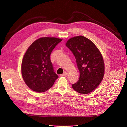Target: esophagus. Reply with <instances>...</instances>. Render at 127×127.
<instances>
[{
    "instance_id": "1",
    "label": "esophagus",
    "mask_w": 127,
    "mask_h": 127,
    "mask_svg": "<svg viewBox=\"0 0 127 127\" xmlns=\"http://www.w3.org/2000/svg\"><path fill=\"white\" fill-rule=\"evenodd\" d=\"M67 72H64V74H61V75H60V76H66L67 75Z\"/></svg>"
}]
</instances>
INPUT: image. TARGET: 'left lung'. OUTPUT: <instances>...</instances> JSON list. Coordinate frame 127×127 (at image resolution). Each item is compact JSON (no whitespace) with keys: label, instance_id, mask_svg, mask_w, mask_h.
Segmentation results:
<instances>
[{"label":"left lung","instance_id":"obj_1","mask_svg":"<svg viewBox=\"0 0 127 127\" xmlns=\"http://www.w3.org/2000/svg\"><path fill=\"white\" fill-rule=\"evenodd\" d=\"M66 46L73 53L79 71V79L72 84L80 94H88L101 83L104 75V64L100 51L86 37L78 36L69 40Z\"/></svg>","mask_w":127,"mask_h":127}]
</instances>
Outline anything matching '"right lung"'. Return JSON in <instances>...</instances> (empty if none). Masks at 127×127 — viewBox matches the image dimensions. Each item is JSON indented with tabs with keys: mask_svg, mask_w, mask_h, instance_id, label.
<instances>
[{
	"mask_svg": "<svg viewBox=\"0 0 127 127\" xmlns=\"http://www.w3.org/2000/svg\"><path fill=\"white\" fill-rule=\"evenodd\" d=\"M61 41L55 37H42L34 41L27 50L21 71L25 84L32 90L47 91L58 78L53 69L50 55Z\"/></svg>",
	"mask_w": 127,
	"mask_h": 127,
	"instance_id": "add662e5",
	"label": "right lung"
}]
</instances>
